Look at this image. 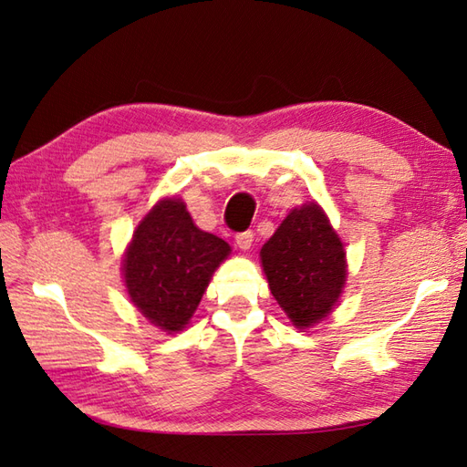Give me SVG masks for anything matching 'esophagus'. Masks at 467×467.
Here are the masks:
<instances>
[{
	"label": "esophagus",
	"instance_id": "1",
	"mask_svg": "<svg viewBox=\"0 0 467 467\" xmlns=\"http://www.w3.org/2000/svg\"><path fill=\"white\" fill-rule=\"evenodd\" d=\"M252 244H254V232L252 230H247V232H240V234H235V245L242 249V252H247L249 247H252Z\"/></svg>",
	"mask_w": 467,
	"mask_h": 467
}]
</instances>
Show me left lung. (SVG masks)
<instances>
[{"label":"left lung","mask_w":467,"mask_h":467,"mask_svg":"<svg viewBox=\"0 0 467 467\" xmlns=\"http://www.w3.org/2000/svg\"><path fill=\"white\" fill-rule=\"evenodd\" d=\"M259 255L273 297L295 327L309 328L335 309L347 254L319 203L291 210Z\"/></svg>","instance_id":"1"}]
</instances>
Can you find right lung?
Returning a JSON list of instances; mask_svg holds the SVG:
<instances>
[{"label": "right lung", "mask_w": 467, "mask_h": 467, "mask_svg": "<svg viewBox=\"0 0 467 467\" xmlns=\"http://www.w3.org/2000/svg\"><path fill=\"white\" fill-rule=\"evenodd\" d=\"M230 254L222 237L192 222L184 202L164 198L136 227L122 259L124 285L136 309L172 335L188 325Z\"/></svg>", "instance_id": "obj_1"}]
</instances>
